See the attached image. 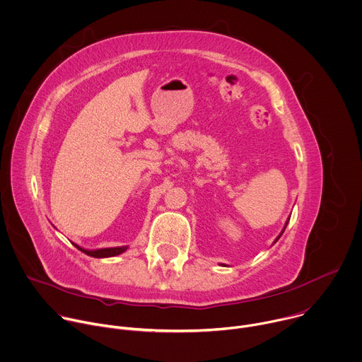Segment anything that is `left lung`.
<instances>
[{"mask_svg":"<svg viewBox=\"0 0 362 362\" xmlns=\"http://www.w3.org/2000/svg\"><path fill=\"white\" fill-rule=\"evenodd\" d=\"M287 222H288V221H287ZM287 222H286V225H287ZM284 229H286V226H284ZM284 229H283V232H284ZM283 232H281V233H283ZM281 233H280V236H281ZM280 236H277V239H276V240H274V242H277V240H279V238H280Z\"/></svg>","mask_w":362,"mask_h":362,"instance_id":"obj_1","label":"left lung"}]
</instances>
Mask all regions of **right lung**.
I'll list each match as a JSON object with an SVG mask.
<instances>
[{
    "instance_id": "obj_1",
    "label": "right lung",
    "mask_w": 362,
    "mask_h": 362,
    "mask_svg": "<svg viewBox=\"0 0 362 362\" xmlns=\"http://www.w3.org/2000/svg\"><path fill=\"white\" fill-rule=\"evenodd\" d=\"M75 245V243H74ZM81 252L86 253L88 256H92V257H112V256H117L123 252H126L129 249V246H116V247H103V249H93V250H89V249H85V247H81L79 245H75Z\"/></svg>"
}]
</instances>
